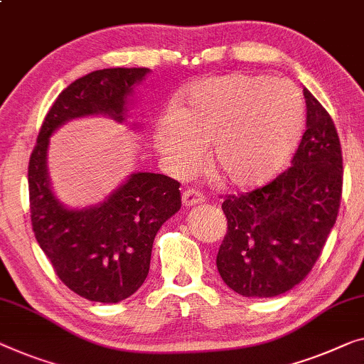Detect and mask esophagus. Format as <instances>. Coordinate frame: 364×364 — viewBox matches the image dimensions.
Listing matches in <instances>:
<instances>
[{
    "mask_svg": "<svg viewBox=\"0 0 364 364\" xmlns=\"http://www.w3.org/2000/svg\"><path fill=\"white\" fill-rule=\"evenodd\" d=\"M182 202L186 207H193V205L205 202V195L198 191H193V188H188V191H186L182 195Z\"/></svg>",
    "mask_w": 364,
    "mask_h": 364,
    "instance_id": "34e87169",
    "label": "esophagus"
}]
</instances>
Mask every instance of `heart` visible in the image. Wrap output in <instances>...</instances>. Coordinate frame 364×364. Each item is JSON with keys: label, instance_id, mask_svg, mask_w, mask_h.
<instances>
[{"label": "heart", "instance_id": "1", "mask_svg": "<svg viewBox=\"0 0 364 364\" xmlns=\"http://www.w3.org/2000/svg\"><path fill=\"white\" fill-rule=\"evenodd\" d=\"M304 129L305 102L292 82L228 73L188 85L156 119L152 144L173 176L197 169L210 146L226 183L255 188L284 169Z\"/></svg>", "mask_w": 364, "mask_h": 364}]
</instances>
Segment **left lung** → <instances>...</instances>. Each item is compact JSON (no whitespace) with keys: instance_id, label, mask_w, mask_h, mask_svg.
Listing matches in <instances>:
<instances>
[{"instance_id":"8db88e82","label":"left lung","mask_w":364,"mask_h":364,"mask_svg":"<svg viewBox=\"0 0 364 364\" xmlns=\"http://www.w3.org/2000/svg\"><path fill=\"white\" fill-rule=\"evenodd\" d=\"M307 129L292 166L267 186L221 203L228 220L217 267L243 297H276L312 271L340 208L343 161L335 124L304 87Z\"/></svg>"}]
</instances>
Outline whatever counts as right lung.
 I'll list each match as a JSON object with an SVG mask.
<instances>
[{
    "mask_svg": "<svg viewBox=\"0 0 364 364\" xmlns=\"http://www.w3.org/2000/svg\"><path fill=\"white\" fill-rule=\"evenodd\" d=\"M149 72L103 68L72 82L47 113L31 154L28 182L36 240L60 281L92 302L117 304L143 286L157 231L181 210V183L162 173L133 172L103 202L70 208L52 191L47 151L52 134L72 119L102 114L126 123L136 87Z\"/></svg>",
    "mask_w": 364,
    "mask_h": 364,
    "instance_id": "add662e5",
    "label": "right lung"
}]
</instances>
